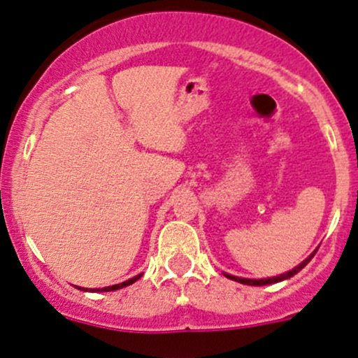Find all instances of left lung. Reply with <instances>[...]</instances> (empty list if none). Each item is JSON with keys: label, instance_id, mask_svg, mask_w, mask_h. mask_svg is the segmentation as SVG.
I'll list each match as a JSON object with an SVG mask.
<instances>
[{"label": "left lung", "instance_id": "1", "mask_svg": "<svg viewBox=\"0 0 358 358\" xmlns=\"http://www.w3.org/2000/svg\"><path fill=\"white\" fill-rule=\"evenodd\" d=\"M313 257H314V253H313L309 258H306V260L302 262L299 266H296V268L290 270V272L284 273V275H278V277H272V278H262V280H251V278H239V277H233V275H227V273H224V275H226L227 278H231V280L239 282V284H246V285H268V284H275V282L285 280V278H290V277H292V275H296L297 272H299V270H302L306 265H308V262H311Z\"/></svg>", "mask_w": 358, "mask_h": 358}]
</instances>
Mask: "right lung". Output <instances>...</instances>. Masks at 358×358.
<instances>
[{
	"label": "right lung",
	"instance_id": "add662e5",
	"mask_svg": "<svg viewBox=\"0 0 358 358\" xmlns=\"http://www.w3.org/2000/svg\"><path fill=\"white\" fill-rule=\"evenodd\" d=\"M137 278H141V275H137V277H132L129 278V280L122 282V284H117V285H110V287H103V289H95L93 292H96V290H100V292H108V290H117V289H122V287H127V285L134 284ZM81 289V287H80ZM81 290H86V289H81Z\"/></svg>",
	"mask_w": 358,
	"mask_h": 358
}]
</instances>
